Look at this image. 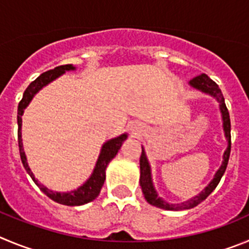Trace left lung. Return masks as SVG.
<instances>
[{
  "mask_svg": "<svg viewBox=\"0 0 249 249\" xmlns=\"http://www.w3.org/2000/svg\"><path fill=\"white\" fill-rule=\"evenodd\" d=\"M190 84H191L194 88L200 89V90L205 91V93L211 94L218 100L219 103V109H221V113H222V119H223V129H225L226 138L228 140V147L225 151V155H223V162L219 167L218 171L214 175L213 180L210 182V185L201 192L198 196L194 197L191 200L186 201V202L180 203V205H172V203H167L163 200H161L160 197H158L154 186H152L151 181V172H150V166L149 162H147L146 155H145L144 149L141 150V156H140V186L141 190H142V194L145 196V200L150 203V205H154L156 207L163 208V210H170V211H180V210H189V208L195 207L198 203L202 202L203 200H206L208 197V195L211 194L214 189L217 187L218 182L222 178L223 174L226 171V167H227L228 159H230L231 154V120H230V113H228V109L226 107L225 98H223V94L221 91V89L218 88L216 83L208 77L207 74H200L197 75L196 78L190 80Z\"/></svg>",
  "mask_w": 249,
  "mask_h": 249,
  "instance_id": "8db88e82",
  "label": "left lung"
}]
</instances>
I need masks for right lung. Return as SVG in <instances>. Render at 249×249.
Masks as SVG:
<instances>
[{"label": "right lung", "instance_id": "right-lung-1", "mask_svg": "<svg viewBox=\"0 0 249 249\" xmlns=\"http://www.w3.org/2000/svg\"><path fill=\"white\" fill-rule=\"evenodd\" d=\"M74 69V67L71 64H64V66L55 67L54 69H51V71H47L44 73H42L39 77L36 80H33L30 86L27 87V89L23 93V98L21 99L18 104V111H17V124H18V147H19V155H21L22 163H23L26 171L30 174V176L32 178V180L35 181L36 185L41 189L42 192L47 195V196L51 198V200L55 201L58 203H62V205L67 206H79L84 205L87 202H90L94 198H97V196L99 195L100 190H102L103 185H104L105 181V169L108 166V163L110 162L114 159V156L118 154L119 149L122 147V144L124 142V140L126 139V134H123L119 138L111 139L108 142H105L103 145L102 152H100L99 159L97 161V165H95V169H94L93 174L89 178V180L87 181L83 186H80L79 189L75 190V191L68 192V194H60V192H54L48 190L47 187L42 186L41 183H38V181L36 180L33 174L31 172L30 167H28V163H27L26 155H24L23 151V145H22V136H21V126H22V114L23 110L26 109V107L28 105V103L32 100L33 95L37 93L41 88H43L44 86H47L48 83L52 82L53 79H55L57 77H59L60 74H63L66 71H71Z\"/></svg>", "mask_w": 249, "mask_h": 249}]
</instances>
